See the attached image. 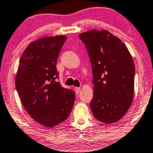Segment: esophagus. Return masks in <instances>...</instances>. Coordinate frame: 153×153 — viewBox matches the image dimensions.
<instances>
[{"label":"esophagus","instance_id":"esophagus-1","mask_svg":"<svg viewBox=\"0 0 153 153\" xmlns=\"http://www.w3.org/2000/svg\"><path fill=\"white\" fill-rule=\"evenodd\" d=\"M80 90H81L80 87H75L74 90H75V92H76V94H79V92H80Z\"/></svg>","mask_w":153,"mask_h":153}]
</instances>
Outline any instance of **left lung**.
<instances>
[{
    "label": "left lung",
    "mask_w": 153,
    "mask_h": 153,
    "mask_svg": "<svg viewBox=\"0 0 153 153\" xmlns=\"http://www.w3.org/2000/svg\"><path fill=\"white\" fill-rule=\"evenodd\" d=\"M79 37L85 45L92 65V114L100 122L114 123L124 116L133 101V59L125 44L108 30H90Z\"/></svg>",
    "instance_id": "1"
}]
</instances>
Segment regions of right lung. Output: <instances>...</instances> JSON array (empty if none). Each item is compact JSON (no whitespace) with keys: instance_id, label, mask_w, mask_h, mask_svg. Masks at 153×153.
Masks as SVG:
<instances>
[{"instance_id":"right-lung-1","label":"right lung","mask_w":153,"mask_h":153,"mask_svg":"<svg viewBox=\"0 0 153 153\" xmlns=\"http://www.w3.org/2000/svg\"><path fill=\"white\" fill-rule=\"evenodd\" d=\"M66 39L56 35L31 42L22 55L16 74V90L26 111L45 127L67 119L74 103V92L55 81L58 55Z\"/></svg>"}]
</instances>
